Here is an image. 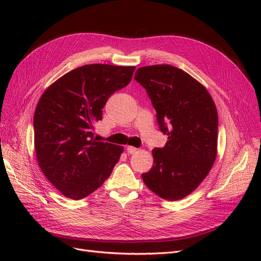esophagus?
Instances as JSON below:
<instances>
[{
  "label": "esophagus",
  "instance_id": "1",
  "mask_svg": "<svg viewBox=\"0 0 261 261\" xmlns=\"http://www.w3.org/2000/svg\"><path fill=\"white\" fill-rule=\"evenodd\" d=\"M137 148H135V147H133V146H128V147H126V151H127L129 154H133V153H135L136 151H137Z\"/></svg>",
  "mask_w": 261,
  "mask_h": 261
}]
</instances>
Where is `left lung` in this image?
I'll return each instance as SVG.
<instances>
[{
  "label": "left lung",
  "instance_id": "left-lung-1",
  "mask_svg": "<svg viewBox=\"0 0 261 261\" xmlns=\"http://www.w3.org/2000/svg\"><path fill=\"white\" fill-rule=\"evenodd\" d=\"M135 80L156 111L163 148L152 150L153 165L143 176L161 198L175 201L193 193L206 178L218 153V111L202 84L175 66L139 67Z\"/></svg>",
  "mask_w": 261,
  "mask_h": 261
}]
</instances>
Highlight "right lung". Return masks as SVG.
I'll list each match as a JSON object with an SVG mask.
<instances>
[{
  "label": "right lung",
  "instance_id": "add662e5",
  "mask_svg": "<svg viewBox=\"0 0 261 261\" xmlns=\"http://www.w3.org/2000/svg\"><path fill=\"white\" fill-rule=\"evenodd\" d=\"M135 66L88 64L63 75L39 99L34 116L39 167L67 198L80 200L112 173L124 148L98 141L94 125L113 92L127 86Z\"/></svg>",
  "mask_w": 261,
  "mask_h": 261
}]
</instances>
